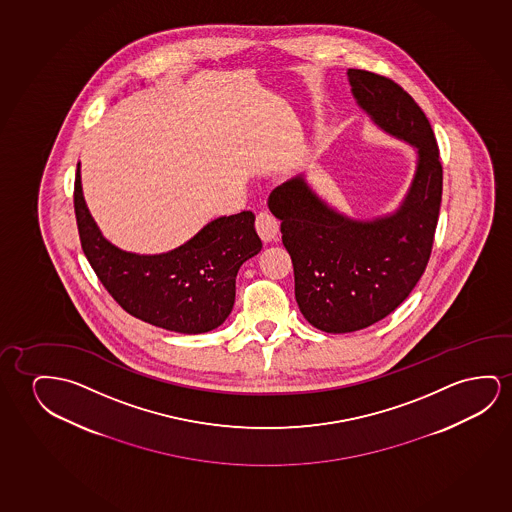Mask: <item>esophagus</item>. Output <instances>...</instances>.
Masks as SVG:
<instances>
[{
  "label": "esophagus",
  "instance_id": "obj_1",
  "mask_svg": "<svg viewBox=\"0 0 512 512\" xmlns=\"http://www.w3.org/2000/svg\"><path fill=\"white\" fill-rule=\"evenodd\" d=\"M255 229L259 232L260 239L267 243V241H273L278 236L280 223H278L275 216L269 215L267 211H262V213L257 215V220H255Z\"/></svg>",
  "mask_w": 512,
  "mask_h": 512
}]
</instances>
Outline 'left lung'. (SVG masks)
Returning <instances> with one entry per match:
<instances>
[{
    "mask_svg": "<svg viewBox=\"0 0 512 512\" xmlns=\"http://www.w3.org/2000/svg\"><path fill=\"white\" fill-rule=\"evenodd\" d=\"M357 105L371 121L415 149V174L400 208L357 220L331 208L304 176L269 195L282 220V241L294 266L296 301L313 327L352 333L393 313L430 260L442 200V163L430 121L414 98L384 75L349 68Z\"/></svg>",
    "mask_w": 512,
    "mask_h": 512,
    "instance_id": "8db88e82",
    "label": "left lung"
}]
</instances>
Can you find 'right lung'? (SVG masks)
<instances>
[{"mask_svg":"<svg viewBox=\"0 0 512 512\" xmlns=\"http://www.w3.org/2000/svg\"><path fill=\"white\" fill-rule=\"evenodd\" d=\"M74 208L82 252L107 292L125 312L174 333H208L222 326L234 306L239 267L262 248L255 215L241 211L209 222L171 252H125L102 236L89 213L81 163Z\"/></svg>","mask_w":512,"mask_h":512,"instance_id":"1","label":"right lung"}]
</instances>
